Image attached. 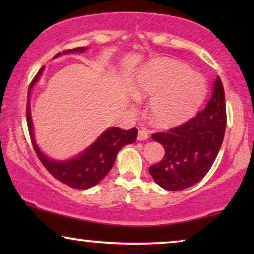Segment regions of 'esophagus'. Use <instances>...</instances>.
Masks as SVG:
<instances>
[{
  "instance_id": "obj_1",
  "label": "esophagus",
  "mask_w": 254,
  "mask_h": 254,
  "mask_svg": "<svg viewBox=\"0 0 254 254\" xmlns=\"http://www.w3.org/2000/svg\"><path fill=\"white\" fill-rule=\"evenodd\" d=\"M148 138H149V134H148L147 130L141 129L140 131H138V134H137V140L138 141H145V140H148Z\"/></svg>"
}]
</instances>
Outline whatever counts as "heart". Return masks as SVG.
<instances>
[{"mask_svg": "<svg viewBox=\"0 0 254 254\" xmlns=\"http://www.w3.org/2000/svg\"><path fill=\"white\" fill-rule=\"evenodd\" d=\"M133 89L140 98H150L149 113L158 126L185 123L195 113L207 91L206 79L182 62L161 58L135 76Z\"/></svg>", "mask_w": 254, "mask_h": 254, "instance_id": "heart-1", "label": "heart"}]
</instances>
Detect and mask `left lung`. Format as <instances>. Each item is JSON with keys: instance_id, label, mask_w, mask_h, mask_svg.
<instances>
[{"instance_id": "1", "label": "left lung", "mask_w": 254, "mask_h": 254, "mask_svg": "<svg viewBox=\"0 0 254 254\" xmlns=\"http://www.w3.org/2000/svg\"><path fill=\"white\" fill-rule=\"evenodd\" d=\"M225 127L224 89L217 76L204 110L182 126L152 134V140L165 149L162 161L149 168L155 182L168 190H182L199 183L217 157Z\"/></svg>"}]
</instances>
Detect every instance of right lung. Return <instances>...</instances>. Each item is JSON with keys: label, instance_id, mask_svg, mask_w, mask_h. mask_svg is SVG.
I'll return each instance as SVG.
<instances>
[{"label": "right lung", "instance_id": "right-lung-1", "mask_svg": "<svg viewBox=\"0 0 254 254\" xmlns=\"http://www.w3.org/2000/svg\"><path fill=\"white\" fill-rule=\"evenodd\" d=\"M85 51L86 47H78L74 48V50L64 51L62 53H58L54 58L60 57L61 54L77 53V52L83 53ZM43 70L44 67L40 69L36 77L33 78L29 89V97H27L26 119L33 148L41 163L55 179L60 180L61 183L72 187V189L88 190L90 187L97 185L109 173L110 170L112 169L120 149L124 145L131 144L136 141L137 129L136 128H131L129 130H123L118 127L107 128L90 147L86 148L81 154L75 156V157L65 159V161H59V159L47 157L36 143L30 109L31 90H32L34 84L43 74Z\"/></svg>", "mask_w": 254, "mask_h": 254}]
</instances>
